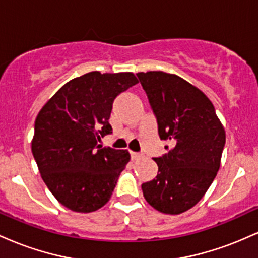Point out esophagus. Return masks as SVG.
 Returning a JSON list of instances; mask_svg holds the SVG:
<instances>
[{
	"instance_id": "esophagus-1",
	"label": "esophagus",
	"mask_w": 258,
	"mask_h": 258,
	"mask_svg": "<svg viewBox=\"0 0 258 258\" xmlns=\"http://www.w3.org/2000/svg\"><path fill=\"white\" fill-rule=\"evenodd\" d=\"M131 158H132V160H138V159L142 158V154L131 152Z\"/></svg>"
}]
</instances>
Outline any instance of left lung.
Returning a JSON list of instances; mask_svg holds the SVG:
<instances>
[{
  "instance_id": "8db88e82",
  "label": "left lung",
  "mask_w": 258,
  "mask_h": 258,
  "mask_svg": "<svg viewBox=\"0 0 258 258\" xmlns=\"http://www.w3.org/2000/svg\"><path fill=\"white\" fill-rule=\"evenodd\" d=\"M158 121L161 139L173 148L154 158L158 176L143 183L149 205L162 214L179 215L197 205L221 166L226 131L205 93L174 74H137Z\"/></svg>"
}]
</instances>
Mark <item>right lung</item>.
I'll use <instances>...</instances> for the list:
<instances>
[{"label": "right lung", "mask_w": 258, "mask_h": 258, "mask_svg": "<svg viewBox=\"0 0 258 258\" xmlns=\"http://www.w3.org/2000/svg\"><path fill=\"white\" fill-rule=\"evenodd\" d=\"M138 84L132 73L91 72L67 82L35 120L31 150L43 182L61 205L93 212L108 203L131 156L102 148L114 99Z\"/></svg>", "instance_id": "add662e5"}]
</instances>
